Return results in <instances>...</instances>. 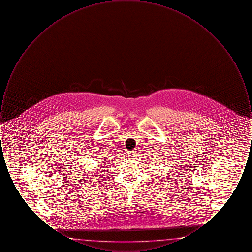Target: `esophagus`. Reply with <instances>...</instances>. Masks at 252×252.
<instances>
[{
    "label": "esophagus",
    "instance_id": "1",
    "mask_svg": "<svg viewBox=\"0 0 252 252\" xmlns=\"http://www.w3.org/2000/svg\"><path fill=\"white\" fill-rule=\"evenodd\" d=\"M135 156H136V151H128V152H127V157H128L129 159L134 158Z\"/></svg>",
    "mask_w": 252,
    "mask_h": 252
}]
</instances>
